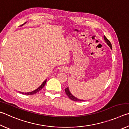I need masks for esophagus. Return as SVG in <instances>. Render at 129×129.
Returning <instances> with one entry per match:
<instances>
[{
  "label": "esophagus",
  "mask_w": 129,
  "mask_h": 129,
  "mask_svg": "<svg viewBox=\"0 0 129 129\" xmlns=\"http://www.w3.org/2000/svg\"><path fill=\"white\" fill-rule=\"evenodd\" d=\"M59 71H60V72H63V71H66V69H65L64 67H60V68L59 69Z\"/></svg>",
  "instance_id": "1"
}]
</instances>
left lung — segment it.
<instances>
[{"label": "left lung", "instance_id": "1", "mask_svg": "<svg viewBox=\"0 0 129 129\" xmlns=\"http://www.w3.org/2000/svg\"><path fill=\"white\" fill-rule=\"evenodd\" d=\"M104 40H105V42L107 43V44L110 47V48L112 49V44L111 43H110V42L109 41V40H108L107 37H105V36H104ZM65 92H66V94L67 95V96L69 97V99H70L71 100H73V101H84V100H80V99H79L78 98H75V96H73V94H71V93L70 92V91L69 90V87L66 88V89H65Z\"/></svg>", "mask_w": 129, "mask_h": 129}]
</instances>
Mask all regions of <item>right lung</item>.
Segmentation results:
<instances>
[{"mask_svg":"<svg viewBox=\"0 0 129 129\" xmlns=\"http://www.w3.org/2000/svg\"><path fill=\"white\" fill-rule=\"evenodd\" d=\"M26 22H25L24 24H22L21 25H20V26H22V25H24L25 24H26ZM46 79L44 81V82L42 83V84L38 88L35 89V91H33L29 92H25V93H24V92H20V93H22V94H26V95H31V94H35V93H37L38 92H39L41 89H42V88L45 86V84H46Z\"/></svg>","mask_w":129,"mask_h":129,"instance_id":"obj_1","label":"right lung"}]
</instances>
